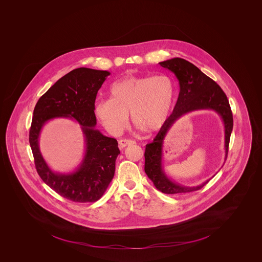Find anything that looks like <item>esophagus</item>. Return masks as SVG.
Here are the masks:
<instances>
[{
    "label": "esophagus",
    "instance_id": "esophagus-1",
    "mask_svg": "<svg viewBox=\"0 0 262 262\" xmlns=\"http://www.w3.org/2000/svg\"><path fill=\"white\" fill-rule=\"evenodd\" d=\"M135 141L134 140H127V139H121L119 141V149L120 150H122V149H124V148H126L127 146H129V145H134L135 144Z\"/></svg>",
    "mask_w": 262,
    "mask_h": 262
}]
</instances>
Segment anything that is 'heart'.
<instances>
[{
    "instance_id": "b5f03b06",
    "label": "heart",
    "mask_w": 262,
    "mask_h": 262,
    "mask_svg": "<svg viewBox=\"0 0 262 262\" xmlns=\"http://www.w3.org/2000/svg\"><path fill=\"white\" fill-rule=\"evenodd\" d=\"M111 98L99 100L95 114L112 135L127 127L128 112L133 122L148 132H159L170 118L174 102V83L167 75L127 76L113 82Z\"/></svg>"
}]
</instances>
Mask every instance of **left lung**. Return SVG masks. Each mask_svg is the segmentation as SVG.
I'll return each instance as SVG.
<instances>
[{
	"mask_svg": "<svg viewBox=\"0 0 262 262\" xmlns=\"http://www.w3.org/2000/svg\"><path fill=\"white\" fill-rule=\"evenodd\" d=\"M160 66L172 72L179 80L180 93L174 111L165 126L159 132L152 142L146 145L145 173L158 190L165 194H180L199 190L209 182L206 181L196 186H185L172 181L163 169V144L171 127L177 120L195 111H213L220 116L225 130V161L227 159L230 135L233 127L232 113L228 98L213 79L196 67L194 64L174 57L159 62Z\"/></svg>",
	"mask_w": 262,
	"mask_h": 262,
	"instance_id": "8db88e82",
	"label": "left lung"
}]
</instances>
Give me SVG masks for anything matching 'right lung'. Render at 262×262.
Segmentation results:
<instances>
[{"instance_id":"right-lung-1","label":"right lung","mask_w":262,"mask_h":262,"mask_svg":"<svg viewBox=\"0 0 262 262\" xmlns=\"http://www.w3.org/2000/svg\"><path fill=\"white\" fill-rule=\"evenodd\" d=\"M108 71L85 67L66 74L40 97L33 111L30 145L36 171L42 181L64 198L78 203H93L106 191L115 172L120 154L115 138L96 128L95 100ZM74 119L80 125L86 142L83 160L74 171L58 173L47 165L39 149L42 127L51 119Z\"/></svg>"}]
</instances>
